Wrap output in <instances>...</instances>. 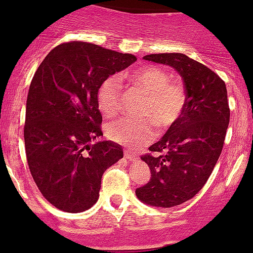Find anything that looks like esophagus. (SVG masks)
<instances>
[{
    "label": "esophagus",
    "mask_w": 253,
    "mask_h": 253,
    "mask_svg": "<svg viewBox=\"0 0 253 253\" xmlns=\"http://www.w3.org/2000/svg\"><path fill=\"white\" fill-rule=\"evenodd\" d=\"M124 157L126 158V160H128V161H137V160H138L137 156H135V154L130 153V152H128V151H125V152H124Z\"/></svg>",
    "instance_id": "34e87169"
}]
</instances>
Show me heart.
<instances>
[{
  "instance_id": "1",
  "label": "heart",
  "mask_w": 253,
  "mask_h": 253,
  "mask_svg": "<svg viewBox=\"0 0 253 253\" xmlns=\"http://www.w3.org/2000/svg\"><path fill=\"white\" fill-rule=\"evenodd\" d=\"M131 81L148 95L142 115L152 118L158 129L171 128L186 106V96L182 87L172 84L169 73L157 66H147L131 76ZM100 110L106 115L118 113L122 105V84L116 76L107 77L97 92ZM107 135L114 142L130 149H138L148 144L154 138L153 125L149 120L131 122L122 119L107 126Z\"/></svg>"
}]
</instances>
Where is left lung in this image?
<instances>
[{"instance_id": "1", "label": "left lung", "mask_w": 253, "mask_h": 253, "mask_svg": "<svg viewBox=\"0 0 253 253\" xmlns=\"http://www.w3.org/2000/svg\"><path fill=\"white\" fill-rule=\"evenodd\" d=\"M143 59L176 69L186 92L178 122L149 147L154 154L142 156L151 180L135 190L144 204L172 208L203 189L222 153L229 124L227 87L211 69L182 53L149 54Z\"/></svg>"}]
</instances>
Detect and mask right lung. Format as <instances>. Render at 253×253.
<instances>
[{"label": "right lung", "instance_id": "obj_1", "mask_svg": "<svg viewBox=\"0 0 253 253\" xmlns=\"http://www.w3.org/2000/svg\"><path fill=\"white\" fill-rule=\"evenodd\" d=\"M135 60L133 54L71 42L55 46L38 67L26 100V158L38 189L58 209H90L104 172L123 158L120 144L97 140V92L107 77Z\"/></svg>", "mask_w": 253, "mask_h": 253}]
</instances>
